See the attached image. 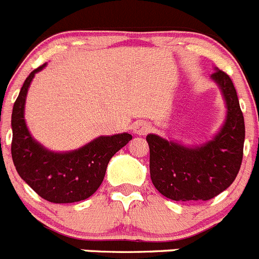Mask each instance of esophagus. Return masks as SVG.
I'll list each match as a JSON object with an SVG mask.
<instances>
[{"label": "esophagus", "instance_id": "34e87169", "mask_svg": "<svg viewBox=\"0 0 259 259\" xmlns=\"http://www.w3.org/2000/svg\"><path fill=\"white\" fill-rule=\"evenodd\" d=\"M151 125L146 122H136L134 124V134L139 135V136H142V135H146L148 132H150Z\"/></svg>", "mask_w": 259, "mask_h": 259}]
</instances>
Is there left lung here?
Returning <instances> with one entry per match:
<instances>
[{
	"mask_svg": "<svg viewBox=\"0 0 259 259\" xmlns=\"http://www.w3.org/2000/svg\"><path fill=\"white\" fill-rule=\"evenodd\" d=\"M226 104V119L209 141L185 146L150 134V177L165 198L176 201L209 200L238 176L243 160L245 124L231 78L215 68L210 75Z\"/></svg>",
	"mask_w": 259,
	"mask_h": 259,
	"instance_id": "1",
	"label": "left lung"
}]
</instances>
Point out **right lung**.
Here are the masks:
<instances>
[{
	"mask_svg": "<svg viewBox=\"0 0 259 259\" xmlns=\"http://www.w3.org/2000/svg\"><path fill=\"white\" fill-rule=\"evenodd\" d=\"M25 79L11 115L13 142L11 155L19 176L38 195L51 203H74L84 200L100 187L111 156L131 141L127 132L113 136H99L72 151H52L35 141L24 119L25 99L35 73Z\"/></svg>",
	"mask_w": 259,
	"mask_h": 259,
	"instance_id": "add662e5",
	"label": "right lung"
}]
</instances>
